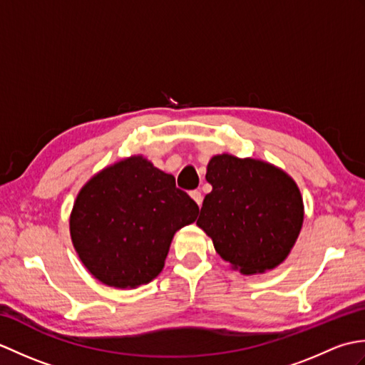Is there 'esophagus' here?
<instances>
[{
  "label": "esophagus",
  "mask_w": 365,
  "mask_h": 365,
  "mask_svg": "<svg viewBox=\"0 0 365 365\" xmlns=\"http://www.w3.org/2000/svg\"><path fill=\"white\" fill-rule=\"evenodd\" d=\"M190 195H191V197L192 199H195L196 200V204L200 207V205H202V192H200L199 190H192L191 192H190Z\"/></svg>",
  "instance_id": "34e87169"
}]
</instances>
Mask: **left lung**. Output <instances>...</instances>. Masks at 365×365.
<instances>
[{"instance_id": "1", "label": "left lung", "mask_w": 365, "mask_h": 365, "mask_svg": "<svg viewBox=\"0 0 365 365\" xmlns=\"http://www.w3.org/2000/svg\"><path fill=\"white\" fill-rule=\"evenodd\" d=\"M212 192L197 226L221 257L243 274L277 267L293 247L304 218L301 192L284 170L259 160L216 155L207 166Z\"/></svg>"}]
</instances>
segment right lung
I'll list each match as a JSON object with an SVG mask.
<instances>
[{
	"label": "right lung",
	"mask_w": 365,
	"mask_h": 365,
	"mask_svg": "<svg viewBox=\"0 0 365 365\" xmlns=\"http://www.w3.org/2000/svg\"><path fill=\"white\" fill-rule=\"evenodd\" d=\"M197 213V204L175 187L173 175L131 157L84 185L72 210L71 235L98 281L133 289L160 274L174 234Z\"/></svg>",
	"instance_id": "1"
}]
</instances>
